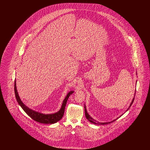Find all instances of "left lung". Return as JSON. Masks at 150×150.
Listing matches in <instances>:
<instances>
[{
    "label": "left lung",
    "mask_w": 150,
    "mask_h": 150,
    "mask_svg": "<svg viewBox=\"0 0 150 150\" xmlns=\"http://www.w3.org/2000/svg\"><path fill=\"white\" fill-rule=\"evenodd\" d=\"M135 95H136V92L134 93V97H135ZM134 97L133 98V99L132 100V102H131V103H130L129 107H128V108L127 109V110L126 111H127L129 109V108L132 106V105L133 104V102H134ZM84 109H85V115H86V117L87 120H88V121H90L91 122H92L93 124H99V125H105V124H110V123H111V122H114V121H116V120L119 118V117H117V118H116V119H115V120H112V121H110V122H97L95 120H94L92 117H91V116H90L88 114V112H87V111H86V105H85V106H84Z\"/></svg>",
    "instance_id": "8db88e82"
}]
</instances>
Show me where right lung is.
<instances>
[{"label": "right lung", "mask_w": 150, "mask_h": 150, "mask_svg": "<svg viewBox=\"0 0 150 150\" xmlns=\"http://www.w3.org/2000/svg\"><path fill=\"white\" fill-rule=\"evenodd\" d=\"M14 86L15 96H16L17 101L18 102L20 106L31 119H33L35 121L42 123V124H54L57 122V121H59L62 119V117H63L64 114V108H65V106H66L68 98L70 97V96L74 93V91H70L67 94L66 97H65L64 100L63 101L61 108L59 111L52 114H44L29 108V107H27L23 104V103L22 102L21 100L20 99L17 91L16 80L14 81Z\"/></svg>", "instance_id": "1"}]
</instances>
